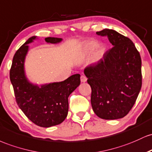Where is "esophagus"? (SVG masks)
Instances as JSON below:
<instances>
[{
	"label": "esophagus",
	"mask_w": 152,
	"mask_h": 152,
	"mask_svg": "<svg viewBox=\"0 0 152 152\" xmlns=\"http://www.w3.org/2000/svg\"><path fill=\"white\" fill-rule=\"evenodd\" d=\"M80 80H81V82L82 83H85V82L87 81V77H86V76L85 75H81V77H80Z\"/></svg>",
	"instance_id": "34e87169"
}]
</instances>
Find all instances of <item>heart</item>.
I'll return each instance as SVG.
<instances>
[{
	"mask_svg": "<svg viewBox=\"0 0 152 152\" xmlns=\"http://www.w3.org/2000/svg\"><path fill=\"white\" fill-rule=\"evenodd\" d=\"M95 49L96 50L94 52V59L95 60L98 61L103 57L105 52V48L103 45L102 44L98 45V42L96 41L90 40L83 44L82 50L85 55H88L91 54Z\"/></svg>",
	"mask_w": 152,
	"mask_h": 152,
	"instance_id": "b5f03b06",
	"label": "heart"
}]
</instances>
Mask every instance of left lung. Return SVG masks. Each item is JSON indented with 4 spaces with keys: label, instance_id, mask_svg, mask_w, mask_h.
Masks as SVG:
<instances>
[{
    "label": "left lung",
    "instance_id": "obj_1",
    "mask_svg": "<svg viewBox=\"0 0 152 152\" xmlns=\"http://www.w3.org/2000/svg\"><path fill=\"white\" fill-rule=\"evenodd\" d=\"M96 34L107 36L113 47L84 70L92 89V108L100 118H121L134 106L141 90L140 54L130 39L115 31L105 28Z\"/></svg>",
    "mask_w": 152,
    "mask_h": 152
}]
</instances>
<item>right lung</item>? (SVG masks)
I'll return each mask as SVG.
<instances>
[{
  "instance_id": "1",
  "label": "right lung",
  "mask_w": 152,
  "mask_h": 152,
  "mask_svg": "<svg viewBox=\"0 0 152 152\" xmlns=\"http://www.w3.org/2000/svg\"><path fill=\"white\" fill-rule=\"evenodd\" d=\"M37 39L31 37L15 53L10 69V80L18 107L26 116L41 127L48 128L60 124L68 113V97L80 84V75L67 80L38 86L28 80L25 75L24 62L28 46ZM62 39L47 37V43L57 44Z\"/></svg>"
}]
</instances>
